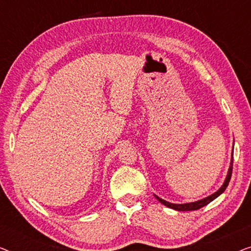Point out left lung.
I'll use <instances>...</instances> for the list:
<instances>
[{
    "mask_svg": "<svg viewBox=\"0 0 251 251\" xmlns=\"http://www.w3.org/2000/svg\"><path fill=\"white\" fill-rule=\"evenodd\" d=\"M232 168H233V151H232V159H231V163H229V168H228V171H227V175H226V178L224 180V183L221 187H219L218 191H216L214 194L209 195V197L204 198V199H201V200L199 201H195V202H188V203H171V202H168L166 200H163V199H161L157 197V195L154 194V197H155L157 200H159L161 203L166 205L168 208H171V209H175V210H178V211H191V210H198V209H200L202 207H204V205H207L208 203H210L211 201H214L216 198H218L219 195L222 193H224V191L226 190V187H227V185L229 183V180H231V176H232Z\"/></svg>",
    "mask_w": 251,
    "mask_h": 251,
    "instance_id": "obj_1",
    "label": "left lung"
}]
</instances>
